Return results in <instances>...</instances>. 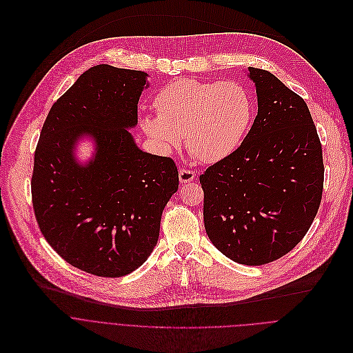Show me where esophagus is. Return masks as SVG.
<instances>
[{"mask_svg":"<svg viewBox=\"0 0 353 353\" xmlns=\"http://www.w3.org/2000/svg\"><path fill=\"white\" fill-rule=\"evenodd\" d=\"M196 178V174L190 170H186V168H182L179 170V182L181 183H189L192 181H194Z\"/></svg>","mask_w":353,"mask_h":353,"instance_id":"34e87169","label":"esophagus"}]
</instances>
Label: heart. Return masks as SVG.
I'll return each mask as SVG.
<instances>
[{
  "mask_svg": "<svg viewBox=\"0 0 353 353\" xmlns=\"http://www.w3.org/2000/svg\"><path fill=\"white\" fill-rule=\"evenodd\" d=\"M157 115L140 119L159 150L168 154L181 146L204 163L231 156L242 143L253 117L249 92L238 82L176 79L154 97Z\"/></svg>",
  "mask_w": 353,
  "mask_h": 353,
  "instance_id": "obj_1",
  "label": "heart"
}]
</instances>
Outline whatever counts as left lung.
I'll use <instances>...</instances> for the list:
<instances>
[{"label":"left lung","instance_id":"8db88e82","mask_svg":"<svg viewBox=\"0 0 353 353\" xmlns=\"http://www.w3.org/2000/svg\"><path fill=\"white\" fill-rule=\"evenodd\" d=\"M257 115L242 145L200 175L207 236L228 259L261 265L291 252L321 201L324 165L305 100L268 70L248 68Z\"/></svg>","mask_w":353,"mask_h":353}]
</instances>
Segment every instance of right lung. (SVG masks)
<instances>
[{
    "label": "right lung",
    "mask_w": 353,
    "mask_h": 353,
    "mask_svg": "<svg viewBox=\"0 0 353 353\" xmlns=\"http://www.w3.org/2000/svg\"><path fill=\"white\" fill-rule=\"evenodd\" d=\"M148 77L105 63L88 69L52 104L36 148L32 197L40 231L65 261L93 275L117 278L142 265L178 190L175 163L140 150L129 132ZM83 137L95 143L88 163L74 152Z\"/></svg>",
    "instance_id": "obj_1"
}]
</instances>
